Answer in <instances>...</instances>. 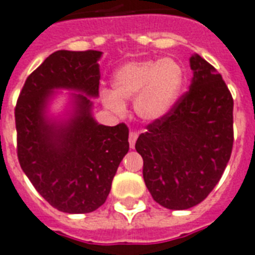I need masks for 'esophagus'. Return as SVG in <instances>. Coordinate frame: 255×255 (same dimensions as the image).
I'll return each mask as SVG.
<instances>
[{"instance_id": "1", "label": "esophagus", "mask_w": 255, "mask_h": 255, "mask_svg": "<svg viewBox=\"0 0 255 255\" xmlns=\"http://www.w3.org/2000/svg\"><path fill=\"white\" fill-rule=\"evenodd\" d=\"M137 132H129V146L133 149L134 147V142L137 140Z\"/></svg>"}]
</instances>
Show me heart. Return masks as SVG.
Listing matches in <instances>:
<instances>
[{
    "mask_svg": "<svg viewBox=\"0 0 255 255\" xmlns=\"http://www.w3.org/2000/svg\"><path fill=\"white\" fill-rule=\"evenodd\" d=\"M184 84V70L172 58L142 59L124 63L111 79L113 93L105 92V108L124 113L126 100H134V110L146 121L160 119L176 102Z\"/></svg>",
    "mask_w": 255,
    "mask_h": 255,
    "instance_id": "heart-1",
    "label": "heart"
}]
</instances>
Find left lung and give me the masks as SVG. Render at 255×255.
<instances>
[{
  "label": "left lung",
  "instance_id": "obj_1",
  "mask_svg": "<svg viewBox=\"0 0 255 255\" xmlns=\"http://www.w3.org/2000/svg\"><path fill=\"white\" fill-rule=\"evenodd\" d=\"M193 81L167 114L136 141L142 175L155 202L171 210L196 206L223 175L233 146V98L222 75L198 54Z\"/></svg>",
  "mask_w": 255,
  "mask_h": 255
}]
</instances>
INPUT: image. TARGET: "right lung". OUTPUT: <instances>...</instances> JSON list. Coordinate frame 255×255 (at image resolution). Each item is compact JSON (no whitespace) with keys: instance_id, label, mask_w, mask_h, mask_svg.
<instances>
[{"instance_id":"obj_1","label":"right lung","mask_w":255,"mask_h":255,"mask_svg":"<svg viewBox=\"0 0 255 255\" xmlns=\"http://www.w3.org/2000/svg\"><path fill=\"white\" fill-rule=\"evenodd\" d=\"M101 51L58 50L29 75L15 106L20 167L45 201L57 210L85 214L105 204L118 166L129 149L128 127L98 124L89 97H97ZM55 87L75 89L77 110L63 126L44 119Z\"/></svg>"}]
</instances>
